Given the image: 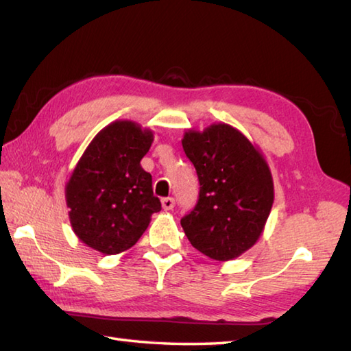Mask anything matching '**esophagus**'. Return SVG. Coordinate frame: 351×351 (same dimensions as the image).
Instances as JSON below:
<instances>
[{
    "mask_svg": "<svg viewBox=\"0 0 351 351\" xmlns=\"http://www.w3.org/2000/svg\"><path fill=\"white\" fill-rule=\"evenodd\" d=\"M161 205H162L164 210L169 211V210L175 207V199L173 197H164V199H161Z\"/></svg>",
    "mask_w": 351,
    "mask_h": 351,
    "instance_id": "esophagus-1",
    "label": "esophagus"
}]
</instances>
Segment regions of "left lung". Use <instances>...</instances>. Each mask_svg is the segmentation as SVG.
<instances>
[{
    "label": "left lung",
    "instance_id": "left-lung-1",
    "mask_svg": "<svg viewBox=\"0 0 351 351\" xmlns=\"http://www.w3.org/2000/svg\"><path fill=\"white\" fill-rule=\"evenodd\" d=\"M182 149L201 184L195 210L181 219L191 246L217 262L252 248L274 204V180L262 150L226 123L187 129Z\"/></svg>",
    "mask_w": 351,
    "mask_h": 351
}]
</instances>
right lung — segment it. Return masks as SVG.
Instances as JSON below:
<instances>
[{
    "instance_id": "add662e5",
    "label": "right lung",
    "mask_w": 351,
    "mask_h": 351,
    "mask_svg": "<svg viewBox=\"0 0 351 351\" xmlns=\"http://www.w3.org/2000/svg\"><path fill=\"white\" fill-rule=\"evenodd\" d=\"M152 143V129L117 120L88 144L65 184L70 223L82 243L114 256L132 248L147 230L161 210L152 176L140 164Z\"/></svg>"
}]
</instances>
